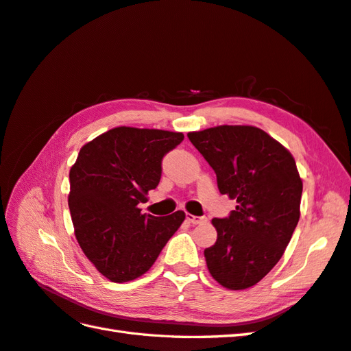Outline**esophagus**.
I'll return each instance as SVG.
<instances>
[{"label":"esophagus","instance_id":"esophagus-1","mask_svg":"<svg viewBox=\"0 0 351 351\" xmlns=\"http://www.w3.org/2000/svg\"><path fill=\"white\" fill-rule=\"evenodd\" d=\"M186 219L189 223L192 225H201V223H205L207 221V217L204 216H192V215H186Z\"/></svg>","mask_w":351,"mask_h":351}]
</instances>
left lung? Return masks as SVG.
I'll return each instance as SVG.
<instances>
[{
  "label": "left lung",
  "instance_id": "1",
  "mask_svg": "<svg viewBox=\"0 0 351 351\" xmlns=\"http://www.w3.org/2000/svg\"><path fill=\"white\" fill-rule=\"evenodd\" d=\"M215 169L221 195L235 210L213 219L215 245L204 250L210 274L230 290L252 287L276 267L299 220L302 180L293 156L254 126H216L189 132Z\"/></svg>",
  "mask_w": 351,
  "mask_h": 351
}]
</instances>
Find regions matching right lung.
Segmentation results:
<instances>
[{
	"mask_svg": "<svg viewBox=\"0 0 351 351\" xmlns=\"http://www.w3.org/2000/svg\"><path fill=\"white\" fill-rule=\"evenodd\" d=\"M182 132L119 126L84 144L70 169V207L75 238L102 276L114 283L147 272L184 220L143 215L138 204L159 184L162 159Z\"/></svg>",
	"mask_w": 351,
	"mask_h": 351,
	"instance_id": "1",
	"label": "right lung"
}]
</instances>
